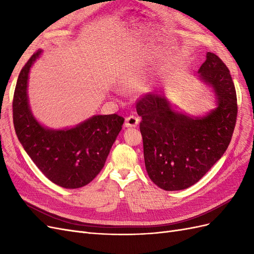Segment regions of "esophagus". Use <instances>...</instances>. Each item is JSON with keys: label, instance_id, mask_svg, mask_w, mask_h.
<instances>
[{"label": "esophagus", "instance_id": "1", "mask_svg": "<svg viewBox=\"0 0 254 254\" xmlns=\"http://www.w3.org/2000/svg\"><path fill=\"white\" fill-rule=\"evenodd\" d=\"M139 122H140L139 118L134 117V115H130V117H128L126 119L124 125H125L126 128H134L137 125H139Z\"/></svg>", "mask_w": 254, "mask_h": 254}]
</instances>
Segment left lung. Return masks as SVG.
Listing matches in <instances>:
<instances>
[{
	"label": "left lung",
	"instance_id": "left-lung-1",
	"mask_svg": "<svg viewBox=\"0 0 254 254\" xmlns=\"http://www.w3.org/2000/svg\"><path fill=\"white\" fill-rule=\"evenodd\" d=\"M198 74L215 98L216 108L209 112L190 115L177 110L164 91L136 104L146 171L165 190L188 189L200 180L224 155L233 134L237 101L227 65L207 52Z\"/></svg>",
	"mask_w": 254,
	"mask_h": 254
}]
</instances>
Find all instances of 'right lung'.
Segmentation results:
<instances>
[{"instance_id": "right-lung-1", "label": "right lung", "mask_w": 254, "mask_h": 254, "mask_svg": "<svg viewBox=\"0 0 254 254\" xmlns=\"http://www.w3.org/2000/svg\"><path fill=\"white\" fill-rule=\"evenodd\" d=\"M38 50L23 66L13 94L14 130L23 148L42 174L64 189L87 186L102 171L124 118L93 115L74 127L49 128L30 109L27 94L30 68L39 59Z\"/></svg>"}]
</instances>
